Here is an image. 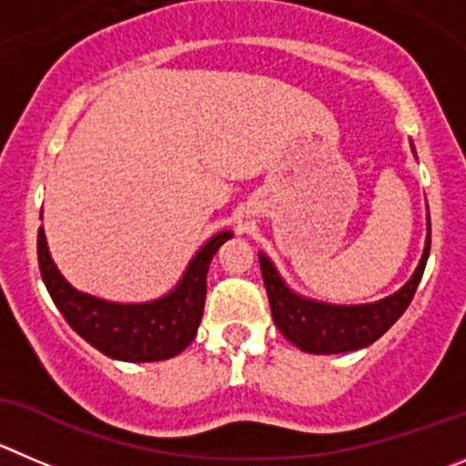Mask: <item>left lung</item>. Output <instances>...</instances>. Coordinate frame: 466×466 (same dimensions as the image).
<instances>
[{
    "mask_svg": "<svg viewBox=\"0 0 466 466\" xmlns=\"http://www.w3.org/2000/svg\"><path fill=\"white\" fill-rule=\"evenodd\" d=\"M411 151H414V145H411ZM428 255L430 213L423 255H420L419 267L411 273L410 280L404 282L398 292L389 294L380 301L356 303V306H340V303H324L317 299L301 297L287 285L267 253H259V267H262L273 321L282 336L308 354H342V351H356L372 345L400 319V315L407 310L414 299L416 287H419L425 264H428Z\"/></svg>",
    "mask_w": 466,
    "mask_h": 466,
    "instance_id": "1",
    "label": "left lung"
}]
</instances>
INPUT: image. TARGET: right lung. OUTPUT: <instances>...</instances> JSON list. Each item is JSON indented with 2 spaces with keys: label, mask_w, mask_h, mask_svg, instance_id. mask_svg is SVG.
<instances>
[{
  "label": "right lung",
  "mask_w": 466,
  "mask_h": 466,
  "mask_svg": "<svg viewBox=\"0 0 466 466\" xmlns=\"http://www.w3.org/2000/svg\"><path fill=\"white\" fill-rule=\"evenodd\" d=\"M228 238H232L229 229L213 234L167 294L142 303L107 301L76 289L56 268L43 225L38 229V267L52 301L77 336L115 360L151 363L172 359L193 342L204 315L208 264Z\"/></svg>",
  "instance_id": "right-lung-1"
}]
</instances>
